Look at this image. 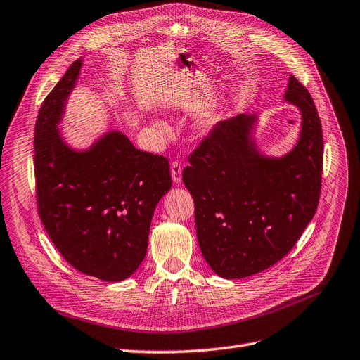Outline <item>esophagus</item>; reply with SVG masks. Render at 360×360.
Listing matches in <instances>:
<instances>
[{
    "label": "esophagus",
    "mask_w": 360,
    "mask_h": 360,
    "mask_svg": "<svg viewBox=\"0 0 360 360\" xmlns=\"http://www.w3.org/2000/svg\"><path fill=\"white\" fill-rule=\"evenodd\" d=\"M171 177L174 183H180L181 181V165L177 161L171 162Z\"/></svg>",
    "instance_id": "obj_1"
}]
</instances>
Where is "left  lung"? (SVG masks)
<instances>
[{"label":"left lung","instance_id":"8db88e82","mask_svg":"<svg viewBox=\"0 0 360 360\" xmlns=\"http://www.w3.org/2000/svg\"><path fill=\"white\" fill-rule=\"evenodd\" d=\"M285 100L303 117L290 153L263 156L251 139L255 115L240 113L215 124L183 169V183L195 202L199 248L221 278H247L278 263L318 208L321 118L309 90L294 75Z\"/></svg>","mask_w":360,"mask_h":360}]
</instances>
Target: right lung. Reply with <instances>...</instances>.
<instances>
[{"label": "right lung", "mask_w": 360, "mask_h": 360, "mask_svg": "<svg viewBox=\"0 0 360 360\" xmlns=\"http://www.w3.org/2000/svg\"><path fill=\"white\" fill-rule=\"evenodd\" d=\"M82 60L69 66L42 102L35 124L34 168L39 219L65 260L84 275L124 281L148 250L156 204L171 188L168 160L139 150L110 131L84 152L60 137L65 102Z\"/></svg>", "instance_id": "obj_1"}]
</instances>
